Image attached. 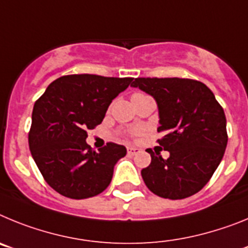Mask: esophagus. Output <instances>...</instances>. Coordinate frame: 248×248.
<instances>
[{
  "label": "esophagus",
  "mask_w": 248,
  "mask_h": 248,
  "mask_svg": "<svg viewBox=\"0 0 248 248\" xmlns=\"http://www.w3.org/2000/svg\"><path fill=\"white\" fill-rule=\"evenodd\" d=\"M140 151H141V149L135 148V146H128V155H130V156L138 154V153H140Z\"/></svg>",
  "instance_id": "1"
}]
</instances>
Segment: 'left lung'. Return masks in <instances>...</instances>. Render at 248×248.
Wrapping results in <instances>:
<instances>
[{"mask_svg": "<svg viewBox=\"0 0 248 248\" xmlns=\"http://www.w3.org/2000/svg\"><path fill=\"white\" fill-rule=\"evenodd\" d=\"M131 87L154 98L159 110V144L168 159L148 149L141 170L148 189L170 200L189 198L209 183L227 145L226 117L203 83L185 78H137Z\"/></svg>", "mask_w": 248, "mask_h": 248, "instance_id": "8db88e82", "label": "left lung"}]
</instances>
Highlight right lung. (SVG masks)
Here are the masks:
<instances>
[{
	"mask_svg": "<svg viewBox=\"0 0 248 248\" xmlns=\"http://www.w3.org/2000/svg\"><path fill=\"white\" fill-rule=\"evenodd\" d=\"M133 78L94 74L61 77L34 103L28 143L34 163L50 187L65 198L88 199L104 191L126 148L108 143L94 151L87 130L103 122L111 100Z\"/></svg>",
	"mask_w": 248,
	"mask_h": 248,
	"instance_id": "1",
	"label": "right lung"
}]
</instances>
